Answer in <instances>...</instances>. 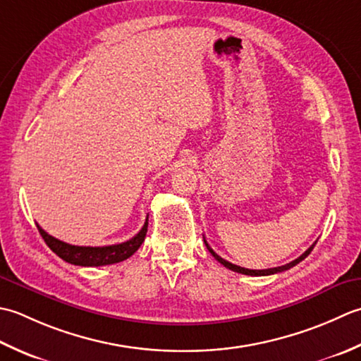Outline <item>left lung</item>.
<instances>
[{"label":"left lung","instance_id":"left-lung-1","mask_svg":"<svg viewBox=\"0 0 361 361\" xmlns=\"http://www.w3.org/2000/svg\"><path fill=\"white\" fill-rule=\"evenodd\" d=\"M204 243H205V246H207V249H209V252L215 257V259L221 263V264H224L226 268H229L231 271H235V273H240V274H246V276H271V274H276V273H282V271H286V269H290V268H293V267H296V264L299 263V262H302L305 257L312 252V249L314 247V245H312L310 247L307 249V251L300 255V257H298L296 260H293V262H290V263H286V264H283V267H277V268H268V269H247V268H241V267H238V264H233V263H231V262H227V260H224L223 257H219L215 251H213V249L209 246V243H207V240L204 238Z\"/></svg>","mask_w":361,"mask_h":361}]
</instances>
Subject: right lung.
Returning a JSON list of instances; mask_svg holds the SVG:
<instances>
[{"instance_id":"obj_1","label":"right lung","mask_w":361,"mask_h":361,"mask_svg":"<svg viewBox=\"0 0 361 361\" xmlns=\"http://www.w3.org/2000/svg\"><path fill=\"white\" fill-rule=\"evenodd\" d=\"M37 229H39L42 238L45 240L47 245L49 246L51 251L61 257L62 260L68 262L71 264H78V267H106V264H114L120 263L123 260L129 259V257L134 254L137 249L142 246L145 241L146 232H148V218L135 237L130 240L120 243V245H112V246H75L68 245V243L61 241L54 238L53 235L47 233L42 227L37 224Z\"/></svg>"}]
</instances>
